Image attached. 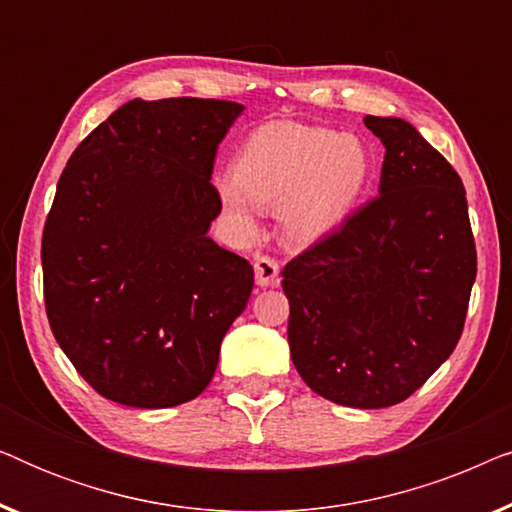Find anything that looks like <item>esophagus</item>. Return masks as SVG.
<instances>
[{
  "label": "esophagus",
  "mask_w": 512,
  "mask_h": 512,
  "mask_svg": "<svg viewBox=\"0 0 512 512\" xmlns=\"http://www.w3.org/2000/svg\"><path fill=\"white\" fill-rule=\"evenodd\" d=\"M254 272H256V284L258 286H272V284H277L279 263L270 256H256Z\"/></svg>",
  "instance_id": "obj_1"
}]
</instances>
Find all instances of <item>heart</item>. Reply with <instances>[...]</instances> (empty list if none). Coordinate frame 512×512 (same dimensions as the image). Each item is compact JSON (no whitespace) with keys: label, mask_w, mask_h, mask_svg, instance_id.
<instances>
[{"label":"heart","mask_w":512,"mask_h":512,"mask_svg":"<svg viewBox=\"0 0 512 512\" xmlns=\"http://www.w3.org/2000/svg\"><path fill=\"white\" fill-rule=\"evenodd\" d=\"M373 160L354 135L296 123H270L244 139L235 172L216 179L223 209L254 230L256 203L277 207L293 242H314L340 226L366 191Z\"/></svg>","instance_id":"obj_1"}]
</instances>
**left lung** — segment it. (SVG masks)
Wrapping results in <instances>:
<instances>
[{"instance_id":"8db88e82","label":"left lung","mask_w":512,"mask_h":512,"mask_svg":"<svg viewBox=\"0 0 512 512\" xmlns=\"http://www.w3.org/2000/svg\"><path fill=\"white\" fill-rule=\"evenodd\" d=\"M382 139L380 195L282 270L293 366L314 394L389 408L415 394L464 331L478 254L459 174L408 121Z\"/></svg>"}]
</instances>
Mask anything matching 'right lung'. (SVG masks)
<instances>
[{
    "mask_svg": "<svg viewBox=\"0 0 512 512\" xmlns=\"http://www.w3.org/2000/svg\"><path fill=\"white\" fill-rule=\"evenodd\" d=\"M242 104L132 100L60 174L41 237L51 331L97 394L172 408L212 382L254 289L247 258L207 237L214 158Z\"/></svg>",
    "mask_w": 512,
    "mask_h": 512,
    "instance_id": "add662e5",
    "label": "right lung"
}]
</instances>
